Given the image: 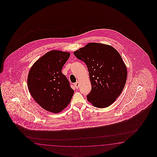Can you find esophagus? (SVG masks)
I'll list each match as a JSON object with an SVG mask.
<instances>
[{"label":"esophagus","instance_id":"obj_1","mask_svg":"<svg viewBox=\"0 0 157 157\" xmlns=\"http://www.w3.org/2000/svg\"><path fill=\"white\" fill-rule=\"evenodd\" d=\"M74 86H75V87L76 88V89H78V88H79V82H76V83H74Z\"/></svg>","mask_w":157,"mask_h":157}]
</instances>
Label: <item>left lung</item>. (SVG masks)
<instances>
[{
  "label": "left lung",
  "mask_w": 157,
  "mask_h": 157,
  "mask_svg": "<svg viewBox=\"0 0 157 157\" xmlns=\"http://www.w3.org/2000/svg\"><path fill=\"white\" fill-rule=\"evenodd\" d=\"M85 62L89 73L91 90L87 100L97 108L113 104L125 85L127 70L114 48L99 43H89L74 52Z\"/></svg>",
  "instance_id": "left-lung-1"
}]
</instances>
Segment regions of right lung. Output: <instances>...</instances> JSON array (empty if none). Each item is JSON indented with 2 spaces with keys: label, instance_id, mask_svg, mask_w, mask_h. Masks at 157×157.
<instances>
[{
  "label": "right lung",
  "instance_id": "obj_1",
  "mask_svg": "<svg viewBox=\"0 0 157 157\" xmlns=\"http://www.w3.org/2000/svg\"><path fill=\"white\" fill-rule=\"evenodd\" d=\"M70 53L51 51L36 62L29 72L28 86L30 94L43 109L59 113L70 104L74 91L62 68Z\"/></svg>",
  "mask_w": 157,
  "mask_h": 157
}]
</instances>
